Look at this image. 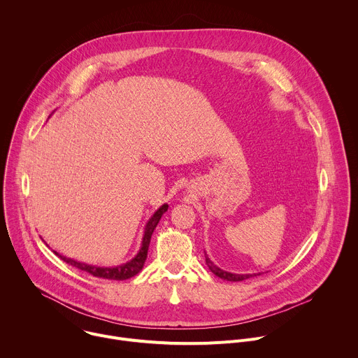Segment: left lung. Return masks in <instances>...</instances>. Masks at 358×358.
Returning <instances> with one entry per match:
<instances>
[{
  "label": "left lung",
  "mask_w": 358,
  "mask_h": 358,
  "mask_svg": "<svg viewBox=\"0 0 358 358\" xmlns=\"http://www.w3.org/2000/svg\"><path fill=\"white\" fill-rule=\"evenodd\" d=\"M206 262H207L210 271H211L215 276H218V278H221V279H224V280H228V282H242V280H246V279H249V278L262 275V273H245V275H241V273H231V272L222 271L221 268H218L217 265H214L213 261H210L208 257H206Z\"/></svg>",
  "instance_id": "1"
}]
</instances>
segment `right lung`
Masks as SVG:
<instances>
[{"label":"right lung","mask_w":358,"mask_h":358,"mask_svg":"<svg viewBox=\"0 0 358 358\" xmlns=\"http://www.w3.org/2000/svg\"><path fill=\"white\" fill-rule=\"evenodd\" d=\"M167 210H169V206H167V203H164V206H162L155 214H152V217H151V218L148 220V222L145 224L140 250L137 252V255H136V257H134L131 261H129V262H126V264H123V265H119V266H115V268L92 266V265L80 264V262H78V261H75V259H71V258H65V257H62V255H59V253H57V252H55V253L58 255V257H59L64 262H66V264H69V265H72V266H75V268H78V269H80V271H83V272H87V273H90V275L96 276V278L110 279V280H126V279H130V278H133L134 275H137V273L143 269V265H144V262H145V259H147V250H148V245H150L151 235H152V232H155V229H156L159 221L162 220L163 214H164Z\"/></svg>","instance_id":"obj_1"}]
</instances>
